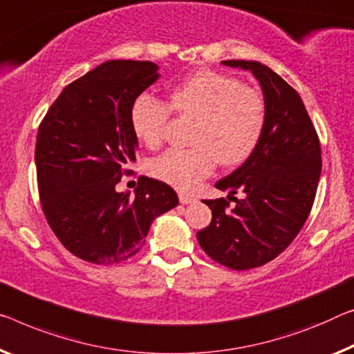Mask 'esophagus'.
Instances as JSON below:
<instances>
[{
	"mask_svg": "<svg viewBox=\"0 0 354 354\" xmlns=\"http://www.w3.org/2000/svg\"><path fill=\"white\" fill-rule=\"evenodd\" d=\"M178 199H180V203L182 204H192V203H194V198L193 196H189V194H185V193H180L178 194Z\"/></svg>",
	"mask_w": 354,
	"mask_h": 354,
	"instance_id": "34e87169",
	"label": "esophagus"
}]
</instances>
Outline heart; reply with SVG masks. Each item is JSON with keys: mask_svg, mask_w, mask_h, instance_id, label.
<instances>
[{"mask_svg": "<svg viewBox=\"0 0 354 354\" xmlns=\"http://www.w3.org/2000/svg\"><path fill=\"white\" fill-rule=\"evenodd\" d=\"M172 109L196 118L193 149H171L151 162V172L178 189H193L210 176L216 161L237 166L259 142L266 124V101L258 90L247 88L230 75L199 71L171 91L169 104L149 93L136 97L131 128L145 145L162 142Z\"/></svg>", "mask_w": 354, "mask_h": 354, "instance_id": "1", "label": "heart"}]
</instances>
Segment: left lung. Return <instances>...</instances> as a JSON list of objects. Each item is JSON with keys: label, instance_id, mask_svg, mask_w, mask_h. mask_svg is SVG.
Returning a JSON list of instances; mask_svg holds the SVG:
<instances>
[{"label": "left lung", "instance_id": "obj_1", "mask_svg": "<svg viewBox=\"0 0 354 354\" xmlns=\"http://www.w3.org/2000/svg\"><path fill=\"white\" fill-rule=\"evenodd\" d=\"M225 66L250 71L263 88L266 124L247 161L215 187L245 193L204 201L212 221L196 237L209 257L230 269L269 263L295 241L312 210L322 174V147L297 91L258 62L226 59ZM230 198V196H227Z\"/></svg>", "mask_w": 354, "mask_h": 354}]
</instances>
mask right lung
Wrapping results in <instances>:
<instances>
[{
  "instance_id": "obj_1",
  "label": "right lung",
  "mask_w": 354,
  "mask_h": 354,
  "mask_svg": "<svg viewBox=\"0 0 354 354\" xmlns=\"http://www.w3.org/2000/svg\"><path fill=\"white\" fill-rule=\"evenodd\" d=\"M158 77L151 62L102 63L59 93L37 129L46 220L64 248L88 263L112 266L134 257L156 216L178 204L169 185L145 176L133 196L115 189L138 151L133 102Z\"/></svg>"
}]
</instances>
